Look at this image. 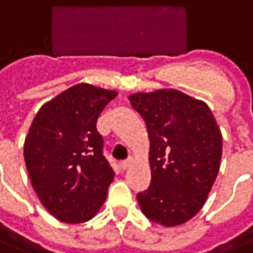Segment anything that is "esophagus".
Wrapping results in <instances>:
<instances>
[{
    "label": "esophagus",
    "instance_id": "esophagus-1",
    "mask_svg": "<svg viewBox=\"0 0 253 253\" xmlns=\"http://www.w3.org/2000/svg\"><path fill=\"white\" fill-rule=\"evenodd\" d=\"M131 163H132V158L130 157V158H127L126 161L121 162V163H119V166H121V169H128V167H130Z\"/></svg>",
    "mask_w": 253,
    "mask_h": 253
}]
</instances>
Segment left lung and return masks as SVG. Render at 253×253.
Wrapping results in <instances>:
<instances>
[{"mask_svg": "<svg viewBox=\"0 0 253 253\" xmlns=\"http://www.w3.org/2000/svg\"><path fill=\"white\" fill-rule=\"evenodd\" d=\"M131 105L146 122L151 184L136 195L146 217L180 225L203 207L220 169L223 138L203 101L173 88L136 92Z\"/></svg>", "mask_w": 253, "mask_h": 253, "instance_id": "obj_1", "label": "left lung"}]
</instances>
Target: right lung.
Listing matches in <instances>:
<instances>
[{"mask_svg":"<svg viewBox=\"0 0 253 253\" xmlns=\"http://www.w3.org/2000/svg\"><path fill=\"white\" fill-rule=\"evenodd\" d=\"M117 94L75 84L42 106L29 128L24 157L32 186L58 220L84 223L105 203L114 171L96 121Z\"/></svg>","mask_w":253,"mask_h":253,"instance_id":"add662e5","label":"right lung"}]
</instances>
